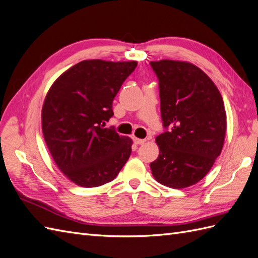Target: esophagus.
Returning a JSON list of instances; mask_svg holds the SVG:
<instances>
[{
    "label": "esophagus",
    "instance_id": "34e87169",
    "mask_svg": "<svg viewBox=\"0 0 258 258\" xmlns=\"http://www.w3.org/2000/svg\"><path fill=\"white\" fill-rule=\"evenodd\" d=\"M134 141H135L136 144H143L147 140H146V139H139V138H136V137H135V138H134Z\"/></svg>",
    "mask_w": 258,
    "mask_h": 258
}]
</instances>
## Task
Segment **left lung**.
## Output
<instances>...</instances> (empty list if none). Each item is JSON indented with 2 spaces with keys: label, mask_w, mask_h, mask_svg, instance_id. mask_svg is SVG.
<instances>
[{
  "label": "left lung",
  "mask_w": 258,
  "mask_h": 258,
  "mask_svg": "<svg viewBox=\"0 0 258 258\" xmlns=\"http://www.w3.org/2000/svg\"><path fill=\"white\" fill-rule=\"evenodd\" d=\"M159 79V158L150 164L160 184L181 189L202 180L221 153L227 114L221 94L202 69L185 61H151Z\"/></svg>",
  "instance_id": "1"
}]
</instances>
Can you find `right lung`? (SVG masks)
<instances>
[{
	"instance_id": "right-lung-1",
	"label": "right lung",
	"mask_w": 258,
	"mask_h": 258,
	"mask_svg": "<svg viewBox=\"0 0 258 258\" xmlns=\"http://www.w3.org/2000/svg\"><path fill=\"white\" fill-rule=\"evenodd\" d=\"M136 61L84 60L54 81L41 110L43 138L60 171L81 187L115 179L131 154L133 140L104 128L112 100Z\"/></svg>"
}]
</instances>
